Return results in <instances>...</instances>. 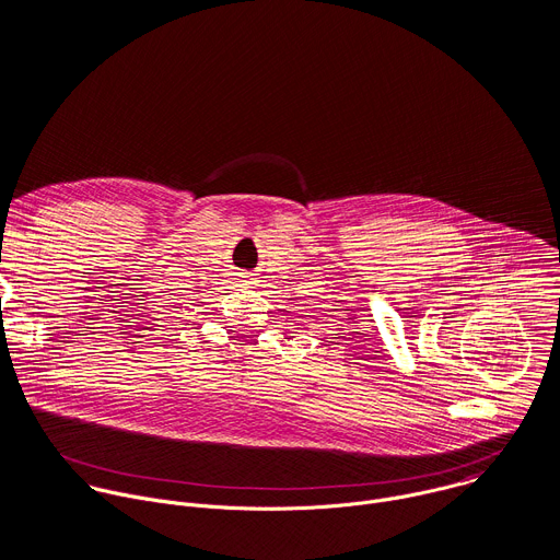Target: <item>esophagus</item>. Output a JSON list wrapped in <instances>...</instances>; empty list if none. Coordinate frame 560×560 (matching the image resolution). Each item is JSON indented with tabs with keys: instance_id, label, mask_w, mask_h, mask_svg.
Masks as SVG:
<instances>
[{
	"instance_id": "obj_1",
	"label": "esophagus",
	"mask_w": 560,
	"mask_h": 560,
	"mask_svg": "<svg viewBox=\"0 0 560 560\" xmlns=\"http://www.w3.org/2000/svg\"><path fill=\"white\" fill-rule=\"evenodd\" d=\"M244 285H255V277H244Z\"/></svg>"
}]
</instances>
